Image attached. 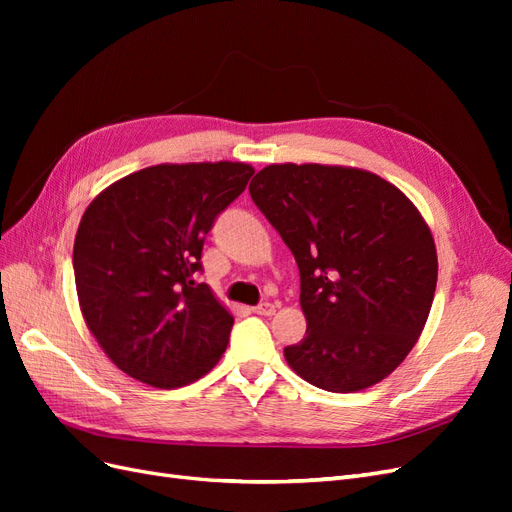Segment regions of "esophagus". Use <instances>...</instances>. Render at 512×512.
<instances>
[{"instance_id": "34e87169", "label": "esophagus", "mask_w": 512, "mask_h": 512, "mask_svg": "<svg viewBox=\"0 0 512 512\" xmlns=\"http://www.w3.org/2000/svg\"><path fill=\"white\" fill-rule=\"evenodd\" d=\"M252 312L258 314V316H273L275 314V305L273 303H260V305H256L252 309Z\"/></svg>"}]
</instances>
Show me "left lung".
Wrapping results in <instances>:
<instances>
[{
	"instance_id": "1",
	"label": "left lung",
	"mask_w": 512,
	"mask_h": 512,
	"mask_svg": "<svg viewBox=\"0 0 512 512\" xmlns=\"http://www.w3.org/2000/svg\"><path fill=\"white\" fill-rule=\"evenodd\" d=\"M250 194L301 273L307 331L284 348L294 374L331 393L393 374L425 329L438 282L421 211L393 183L352 166L271 164Z\"/></svg>"
}]
</instances>
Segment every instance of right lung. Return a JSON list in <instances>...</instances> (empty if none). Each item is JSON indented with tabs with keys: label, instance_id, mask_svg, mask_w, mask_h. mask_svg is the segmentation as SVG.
<instances>
[{
	"label": "right lung",
	"instance_id": "add662e5",
	"mask_svg": "<svg viewBox=\"0 0 512 512\" xmlns=\"http://www.w3.org/2000/svg\"><path fill=\"white\" fill-rule=\"evenodd\" d=\"M252 175L243 162L158 164L111 183L85 209L76 294L87 329L123 374L179 389L222 359L235 318L194 277L205 235Z\"/></svg>",
	"mask_w": 512,
	"mask_h": 512
}]
</instances>
